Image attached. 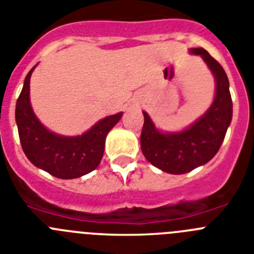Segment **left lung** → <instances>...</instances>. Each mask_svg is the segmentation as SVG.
<instances>
[{
  "label": "left lung",
  "instance_id": "1",
  "mask_svg": "<svg viewBox=\"0 0 254 254\" xmlns=\"http://www.w3.org/2000/svg\"><path fill=\"white\" fill-rule=\"evenodd\" d=\"M190 53L203 58L216 81L214 103L199 120L177 133H163L143 112L141 150L147 161L163 172L185 174L203 165L219 151L233 117L229 80L221 64L203 48H192Z\"/></svg>",
  "mask_w": 254,
  "mask_h": 254
}]
</instances>
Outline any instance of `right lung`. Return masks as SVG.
Segmentation results:
<instances>
[{
  "mask_svg": "<svg viewBox=\"0 0 254 254\" xmlns=\"http://www.w3.org/2000/svg\"><path fill=\"white\" fill-rule=\"evenodd\" d=\"M26 75L16 102V118L21 147L35 167L61 179H73L93 172L103 158L105 137L123 113L105 117L81 136H61L48 131L35 117L30 105V76Z\"/></svg>",
  "mask_w": 254,
  "mask_h": 254,
  "instance_id": "right-lung-1",
  "label": "right lung"
}]
</instances>
